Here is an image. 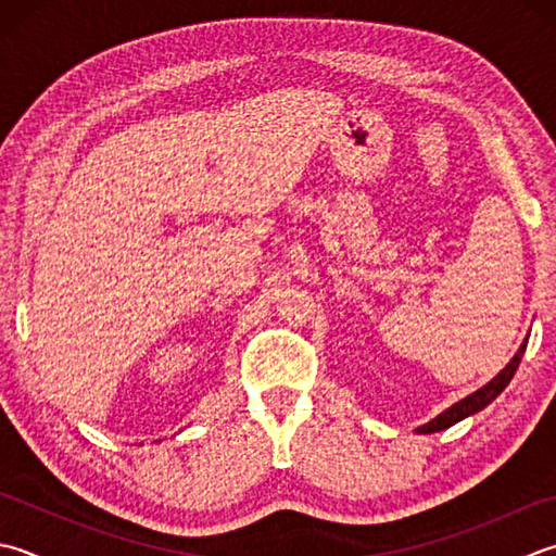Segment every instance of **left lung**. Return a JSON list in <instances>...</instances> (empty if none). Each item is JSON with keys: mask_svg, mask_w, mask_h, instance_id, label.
I'll list each match as a JSON object with an SVG mask.
<instances>
[{"mask_svg": "<svg viewBox=\"0 0 556 556\" xmlns=\"http://www.w3.org/2000/svg\"><path fill=\"white\" fill-rule=\"evenodd\" d=\"M523 352H526V342L520 344V350H518V354L510 358V364L504 368L502 374H498L494 380H489V383L484 386V388H480L477 390V393H472V395H467L465 400H460V402H455L453 407H448L443 412V415H439L437 419H431L429 424H424V427H419L417 431L419 433H433V431H441V429H448V427H453V424H458L460 419H465V417H470V415H475V412H480V409H484L489 402H492L498 393H502V390L510 383V378H514V374H516V368H518V364H520V356H523Z\"/></svg>", "mask_w": 556, "mask_h": 556, "instance_id": "8db88e82", "label": "left lung"}]
</instances>
